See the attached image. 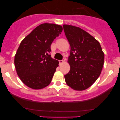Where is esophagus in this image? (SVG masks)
I'll return each instance as SVG.
<instances>
[{"label":"esophagus","mask_w":120,"mask_h":120,"mask_svg":"<svg viewBox=\"0 0 120 120\" xmlns=\"http://www.w3.org/2000/svg\"><path fill=\"white\" fill-rule=\"evenodd\" d=\"M65 60H66V58H64L62 60H59V64H63L64 62H65Z\"/></svg>","instance_id":"34e87169"}]
</instances>
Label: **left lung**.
I'll list each match as a JSON object with an SVG mask.
<instances>
[{"mask_svg": "<svg viewBox=\"0 0 120 120\" xmlns=\"http://www.w3.org/2000/svg\"><path fill=\"white\" fill-rule=\"evenodd\" d=\"M63 28L71 47L68 59L70 70L64 76L65 82L73 90H85L99 77L105 55L99 42L84 30L67 24Z\"/></svg>", "mask_w": 120, "mask_h": 120, "instance_id": "left-lung-1", "label": "left lung"}]
</instances>
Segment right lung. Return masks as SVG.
Wrapping results in <instances>:
<instances>
[{
	"mask_svg": "<svg viewBox=\"0 0 120 120\" xmlns=\"http://www.w3.org/2000/svg\"><path fill=\"white\" fill-rule=\"evenodd\" d=\"M62 27L43 23L26 36L15 55L14 64L21 80L30 88L40 90L50 83L58 61L49 55L51 44L61 34Z\"/></svg>",
	"mask_w": 120,
	"mask_h": 120,
	"instance_id": "add662e5",
	"label": "right lung"
}]
</instances>
